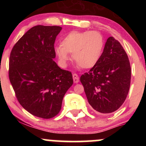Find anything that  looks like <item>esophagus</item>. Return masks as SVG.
I'll use <instances>...</instances> for the list:
<instances>
[{
	"mask_svg": "<svg viewBox=\"0 0 146 146\" xmlns=\"http://www.w3.org/2000/svg\"><path fill=\"white\" fill-rule=\"evenodd\" d=\"M73 81H74L75 83L79 82V76L78 74H76V73L73 74Z\"/></svg>",
	"mask_w": 146,
	"mask_h": 146,
	"instance_id": "1",
	"label": "esophagus"
}]
</instances>
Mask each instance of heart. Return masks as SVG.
Returning a JSON list of instances; mask_svg holds the SVG:
<instances>
[{
    "instance_id": "b5f03b06",
    "label": "heart",
    "mask_w": 146,
    "mask_h": 146,
    "mask_svg": "<svg viewBox=\"0 0 146 146\" xmlns=\"http://www.w3.org/2000/svg\"><path fill=\"white\" fill-rule=\"evenodd\" d=\"M104 39L96 31H73L63 38L61 45L55 47V53L60 64L66 66L69 53L79 66L84 68L93 67L100 60L104 47Z\"/></svg>"
}]
</instances>
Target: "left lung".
I'll use <instances>...</instances> for the list:
<instances>
[{"label":"left lung","instance_id":"left-lung-1","mask_svg":"<svg viewBox=\"0 0 146 146\" xmlns=\"http://www.w3.org/2000/svg\"><path fill=\"white\" fill-rule=\"evenodd\" d=\"M130 80L128 55L113 37L107 40L98 62L80 77L88 103L100 113H111L123 104Z\"/></svg>","mask_w":146,"mask_h":146}]
</instances>
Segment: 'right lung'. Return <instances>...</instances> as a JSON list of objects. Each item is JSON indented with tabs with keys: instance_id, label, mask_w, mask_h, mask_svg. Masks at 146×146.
I'll return each mask as SVG.
<instances>
[{
	"instance_id": "add662e5",
	"label": "right lung",
	"mask_w": 146,
	"mask_h": 146,
	"mask_svg": "<svg viewBox=\"0 0 146 146\" xmlns=\"http://www.w3.org/2000/svg\"><path fill=\"white\" fill-rule=\"evenodd\" d=\"M59 26L37 25L15 44L9 56V78L18 102L34 116L51 119L61 110L73 83L71 71L53 61Z\"/></svg>"
}]
</instances>
